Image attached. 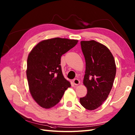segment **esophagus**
Here are the masks:
<instances>
[{
  "mask_svg": "<svg viewBox=\"0 0 135 135\" xmlns=\"http://www.w3.org/2000/svg\"><path fill=\"white\" fill-rule=\"evenodd\" d=\"M73 84L75 85H78L80 84L79 80L78 79H76V78L74 79L73 81Z\"/></svg>",
  "mask_w": 135,
  "mask_h": 135,
  "instance_id": "obj_1",
  "label": "esophagus"
}]
</instances>
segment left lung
I'll return each mask as SVG.
<instances>
[{
	"label": "left lung",
	"mask_w": 135,
	"mask_h": 135,
	"mask_svg": "<svg viewBox=\"0 0 135 135\" xmlns=\"http://www.w3.org/2000/svg\"><path fill=\"white\" fill-rule=\"evenodd\" d=\"M86 70L84 85L86 95L80 98L81 104L88 110L102 105L113 87L116 74L115 60L108 49L95 41H81Z\"/></svg>",
	"instance_id": "left-lung-1"
}]
</instances>
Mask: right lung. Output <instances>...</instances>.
Instances as JSON below:
<instances>
[{
  "label": "right lung",
  "mask_w": 135,
  "mask_h": 135,
  "mask_svg": "<svg viewBox=\"0 0 135 135\" xmlns=\"http://www.w3.org/2000/svg\"><path fill=\"white\" fill-rule=\"evenodd\" d=\"M78 40L55 38L38 43L28 54L27 77L33 100L50 108L61 100L70 82L62 75L61 57L78 44Z\"/></svg>",
  "instance_id": "add662e5"
}]
</instances>
